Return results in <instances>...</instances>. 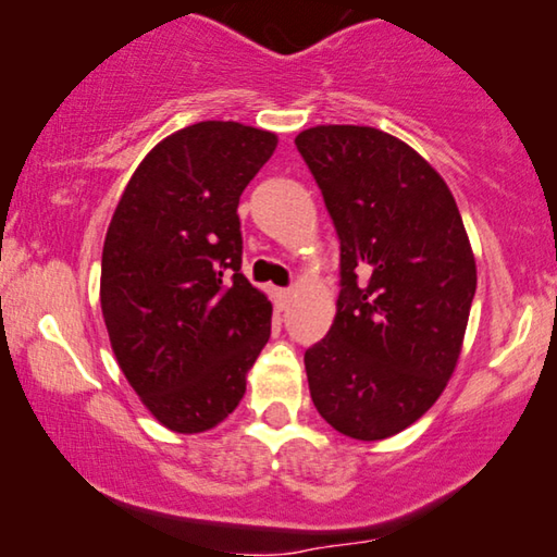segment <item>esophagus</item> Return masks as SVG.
Here are the masks:
<instances>
[{
    "mask_svg": "<svg viewBox=\"0 0 557 557\" xmlns=\"http://www.w3.org/2000/svg\"><path fill=\"white\" fill-rule=\"evenodd\" d=\"M288 301H292V294H288L286 288H273V304H276L278 311H284L288 307Z\"/></svg>",
    "mask_w": 557,
    "mask_h": 557,
    "instance_id": "esophagus-1",
    "label": "esophagus"
}]
</instances>
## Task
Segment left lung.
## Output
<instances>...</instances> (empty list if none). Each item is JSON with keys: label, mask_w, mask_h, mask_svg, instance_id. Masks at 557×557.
I'll return each instance as SVG.
<instances>
[{"label": "left lung", "mask_w": 557, "mask_h": 557, "mask_svg": "<svg viewBox=\"0 0 557 557\" xmlns=\"http://www.w3.org/2000/svg\"><path fill=\"white\" fill-rule=\"evenodd\" d=\"M339 235L337 317L307 349L309 393L334 431L391 438L416 423L459 362L476 261L441 174L372 126L296 136Z\"/></svg>", "instance_id": "obj_1"}]
</instances>
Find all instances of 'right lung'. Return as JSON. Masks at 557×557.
Returning a JSON list of instances; mask_svg holds the SVG:
<instances>
[{
	"label": "right lung",
	"mask_w": 557,
	"mask_h": 557,
	"mask_svg": "<svg viewBox=\"0 0 557 557\" xmlns=\"http://www.w3.org/2000/svg\"><path fill=\"white\" fill-rule=\"evenodd\" d=\"M276 144L238 121L180 128L136 166L106 233L101 309L113 355L174 433L225 421L271 337V301L240 271L238 202Z\"/></svg>",
	"instance_id": "right-lung-1"
}]
</instances>
